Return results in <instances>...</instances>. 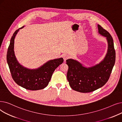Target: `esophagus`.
<instances>
[{
	"mask_svg": "<svg viewBox=\"0 0 122 122\" xmlns=\"http://www.w3.org/2000/svg\"><path fill=\"white\" fill-rule=\"evenodd\" d=\"M63 59H64V60L66 61L67 59H68L69 57V56L67 54H64V55H63Z\"/></svg>",
	"mask_w": 122,
	"mask_h": 122,
	"instance_id": "34e87169",
	"label": "esophagus"
}]
</instances>
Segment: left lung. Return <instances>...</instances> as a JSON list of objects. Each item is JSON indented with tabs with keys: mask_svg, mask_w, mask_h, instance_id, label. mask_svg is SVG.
<instances>
[{
	"mask_svg": "<svg viewBox=\"0 0 122 122\" xmlns=\"http://www.w3.org/2000/svg\"><path fill=\"white\" fill-rule=\"evenodd\" d=\"M99 33L106 37L108 51L104 60L91 67H85L78 61L72 59L66 60L68 66L67 80L71 88L77 92L89 93L103 87L110 78L116 59L113 39L110 34L98 24Z\"/></svg>",
	"mask_w": 122,
	"mask_h": 122,
	"instance_id": "left-lung-1",
	"label": "left lung"
}]
</instances>
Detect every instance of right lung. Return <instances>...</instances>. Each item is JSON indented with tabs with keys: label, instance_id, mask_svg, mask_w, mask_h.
Wrapping results in <instances>:
<instances>
[{
	"label": "right lung",
	"instance_id": "add662e5",
	"mask_svg": "<svg viewBox=\"0 0 122 122\" xmlns=\"http://www.w3.org/2000/svg\"><path fill=\"white\" fill-rule=\"evenodd\" d=\"M16 30L10 39L7 53V62L13 80L19 86L31 91L45 88L49 83L53 73L63 62L62 58L51 60L35 69H29L20 65L15 56L14 39L20 29Z\"/></svg>",
	"mask_w": 122,
	"mask_h": 122
}]
</instances>
